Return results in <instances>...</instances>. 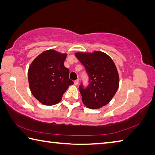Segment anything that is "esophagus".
I'll use <instances>...</instances> for the list:
<instances>
[{
    "instance_id": "34e87169",
    "label": "esophagus",
    "mask_w": 155,
    "mask_h": 155,
    "mask_svg": "<svg viewBox=\"0 0 155 155\" xmlns=\"http://www.w3.org/2000/svg\"><path fill=\"white\" fill-rule=\"evenodd\" d=\"M78 83H79V80H78V79L76 80V81H74V85H78Z\"/></svg>"
}]
</instances>
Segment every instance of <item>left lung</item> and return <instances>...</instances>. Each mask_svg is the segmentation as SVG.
<instances>
[{
    "label": "left lung",
    "instance_id": "obj_1",
    "mask_svg": "<svg viewBox=\"0 0 155 155\" xmlns=\"http://www.w3.org/2000/svg\"><path fill=\"white\" fill-rule=\"evenodd\" d=\"M76 57L85 66L89 83L86 89L82 84L79 91L84 104L90 109H98L110 102L119 86V77L113 60L105 53L78 52Z\"/></svg>",
    "mask_w": 155,
    "mask_h": 155
}]
</instances>
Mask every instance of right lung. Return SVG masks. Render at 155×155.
<instances>
[{
	"label": "right lung",
	"instance_id": "1",
	"mask_svg": "<svg viewBox=\"0 0 155 155\" xmlns=\"http://www.w3.org/2000/svg\"><path fill=\"white\" fill-rule=\"evenodd\" d=\"M66 53L54 49L45 51L29 66L28 78L31 93L39 102L46 106L57 104L70 85L69 70L64 65Z\"/></svg>",
	"mask_w": 155,
	"mask_h": 155
}]
</instances>
